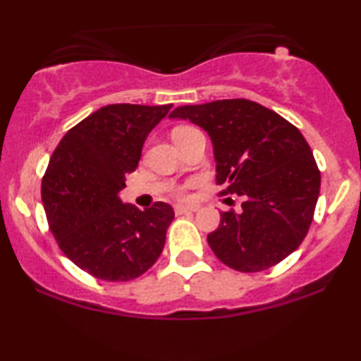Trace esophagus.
<instances>
[{"label": "esophagus", "instance_id": "obj_1", "mask_svg": "<svg viewBox=\"0 0 361 361\" xmlns=\"http://www.w3.org/2000/svg\"><path fill=\"white\" fill-rule=\"evenodd\" d=\"M199 207L197 205H176V215H184V214H192V212H197Z\"/></svg>", "mask_w": 361, "mask_h": 361}]
</instances>
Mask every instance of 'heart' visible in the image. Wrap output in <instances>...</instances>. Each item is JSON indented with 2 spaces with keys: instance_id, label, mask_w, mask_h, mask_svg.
<instances>
[{
  "instance_id": "1",
  "label": "heart",
  "mask_w": 361,
  "mask_h": 361,
  "mask_svg": "<svg viewBox=\"0 0 361 361\" xmlns=\"http://www.w3.org/2000/svg\"><path fill=\"white\" fill-rule=\"evenodd\" d=\"M189 130H194V128H189V126H180V128H177V130L174 131V135H179V133H184V131H189ZM176 195L179 197V199H184V197L187 195V187H185V185L177 187V189H176Z\"/></svg>"
}]
</instances>
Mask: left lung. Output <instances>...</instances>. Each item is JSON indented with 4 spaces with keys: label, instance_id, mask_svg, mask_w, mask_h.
I'll return each instance as SVG.
<instances>
[{
    "label": "left lung",
    "instance_id": "1",
    "mask_svg": "<svg viewBox=\"0 0 361 361\" xmlns=\"http://www.w3.org/2000/svg\"><path fill=\"white\" fill-rule=\"evenodd\" d=\"M169 118L189 120L209 133L220 195L243 197L241 210L221 212L207 236L221 263L259 273L299 248L310 228L320 192V171L294 125L259 103L233 98L177 106Z\"/></svg>",
    "mask_w": 361,
    "mask_h": 361
}]
</instances>
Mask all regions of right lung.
Listing matches in <instances>:
<instances>
[{
    "label": "right lung",
    "instance_id": "add662e5",
    "mask_svg": "<svg viewBox=\"0 0 361 361\" xmlns=\"http://www.w3.org/2000/svg\"><path fill=\"white\" fill-rule=\"evenodd\" d=\"M172 105H106L66 133L42 177L49 228L62 253L103 281L140 278L156 263L174 220L169 204H121L125 174Z\"/></svg>",
    "mask_w": 361,
    "mask_h": 361
}]
</instances>
